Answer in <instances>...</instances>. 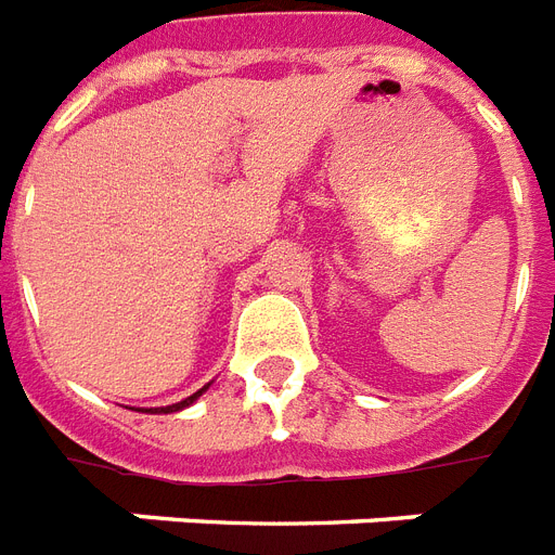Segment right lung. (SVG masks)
Returning a JSON list of instances; mask_svg holds the SVG:
<instances>
[{"label": "right lung", "instance_id": "1", "mask_svg": "<svg viewBox=\"0 0 555 555\" xmlns=\"http://www.w3.org/2000/svg\"><path fill=\"white\" fill-rule=\"evenodd\" d=\"M208 389V384L203 389H197V392H194V396H189L185 398V401H180V403H171V406H154V410H145V412H180V410H185V406H192L194 401H197V398L203 396V392H206Z\"/></svg>", "mask_w": 555, "mask_h": 555}]
</instances>
